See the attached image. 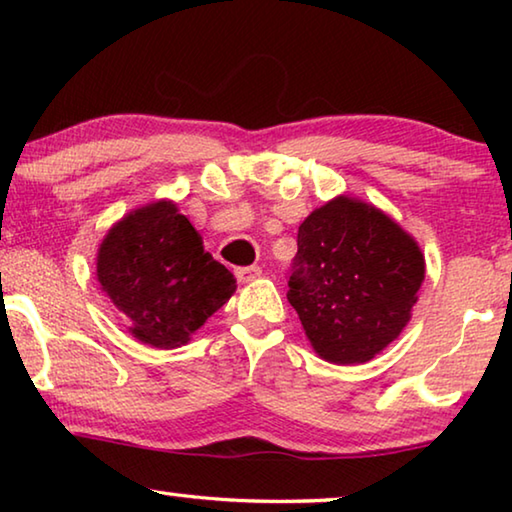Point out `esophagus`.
I'll return each instance as SVG.
<instances>
[{
	"instance_id": "obj_1",
	"label": "esophagus",
	"mask_w": 512,
	"mask_h": 512,
	"mask_svg": "<svg viewBox=\"0 0 512 512\" xmlns=\"http://www.w3.org/2000/svg\"><path fill=\"white\" fill-rule=\"evenodd\" d=\"M235 275H237L239 282H250V280H257V277L262 275V268H259V266H241V268H237Z\"/></svg>"
}]
</instances>
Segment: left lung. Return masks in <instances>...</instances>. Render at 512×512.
<instances>
[{
	"label": "left lung",
	"instance_id": "obj_1",
	"mask_svg": "<svg viewBox=\"0 0 512 512\" xmlns=\"http://www.w3.org/2000/svg\"><path fill=\"white\" fill-rule=\"evenodd\" d=\"M422 280L409 232L375 205L336 196L300 223L287 298L318 357L350 366L400 336Z\"/></svg>",
	"mask_w": 512,
	"mask_h": 512
}]
</instances>
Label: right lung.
Here are the masks:
<instances>
[{
    "mask_svg": "<svg viewBox=\"0 0 512 512\" xmlns=\"http://www.w3.org/2000/svg\"><path fill=\"white\" fill-rule=\"evenodd\" d=\"M97 280L135 339L162 350L185 345L237 289L173 201L137 207L112 225L97 253Z\"/></svg>",
    "mask_w": 512,
    "mask_h": 512,
    "instance_id": "add662e5",
    "label": "right lung"
}]
</instances>
